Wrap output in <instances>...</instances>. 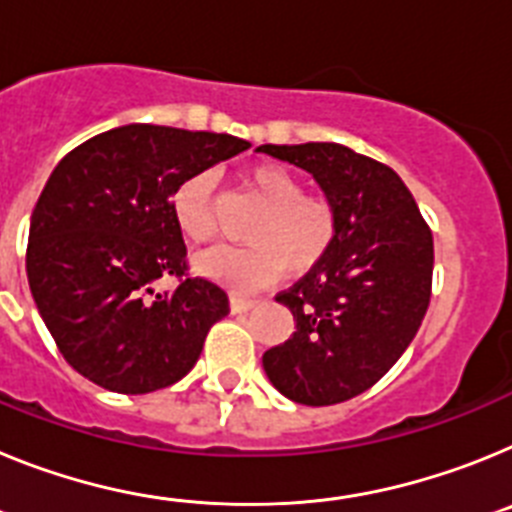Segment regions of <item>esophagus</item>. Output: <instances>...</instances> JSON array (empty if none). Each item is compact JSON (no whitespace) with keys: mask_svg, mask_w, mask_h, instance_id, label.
Returning a JSON list of instances; mask_svg holds the SVG:
<instances>
[{"mask_svg":"<svg viewBox=\"0 0 512 512\" xmlns=\"http://www.w3.org/2000/svg\"><path fill=\"white\" fill-rule=\"evenodd\" d=\"M253 305H256V300H248V297H241V295L230 297V310L233 312H246L251 310Z\"/></svg>","mask_w":512,"mask_h":512,"instance_id":"esophagus-1","label":"esophagus"}]
</instances>
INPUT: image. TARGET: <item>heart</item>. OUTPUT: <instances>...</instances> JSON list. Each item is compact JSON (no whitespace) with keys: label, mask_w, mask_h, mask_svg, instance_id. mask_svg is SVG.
<instances>
[{"label":"heart","mask_w":512,"mask_h":512,"mask_svg":"<svg viewBox=\"0 0 512 512\" xmlns=\"http://www.w3.org/2000/svg\"><path fill=\"white\" fill-rule=\"evenodd\" d=\"M264 205L248 228V246H220L197 259L202 274L238 292H253L287 271L302 277L318 269L338 241V207L328 194L305 192L300 176L279 164H256L243 176ZM174 220L197 246L217 235L212 176L192 174L174 192Z\"/></svg>","instance_id":"b5f03b06"}]
</instances>
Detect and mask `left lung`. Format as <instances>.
<instances>
[{"label": "left lung", "mask_w": 512, "mask_h": 512, "mask_svg": "<svg viewBox=\"0 0 512 512\" xmlns=\"http://www.w3.org/2000/svg\"><path fill=\"white\" fill-rule=\"evenodd\" d=\"M315 176L338 207V241L279 292L295 333L264 354L271 384L300 405H336L390 372L418 333L433 289V233L387 164L338 143L261 146Z\"/></svg>", "instance_id": "obj_1"}]
</instances>
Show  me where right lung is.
Listing matches in <instances>:
<instances>
[{"label":"right lung","mask_w":512,"mask_h":512,"mask_svg":"<svg viewBox=\"0 0 512 512\" xmlns=\"http://www.w3.org/2000/svg\"><path fill=\"white\" fill-rule=\"evenodd\" d=\"M246 148L225 133L125 125L58 161L35 202L25 269L45 328L81 377L146 395L197 364L230 302L189 271L171 202L184 179ZM161 276L177 289L153 296Z\"/></svg>","instance_id":"obj_1"}]
</instances>
